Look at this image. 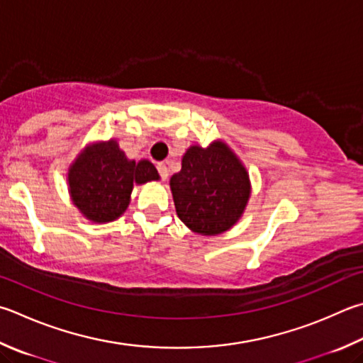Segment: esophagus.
I'll list each match as a JSON object with an SVG mask.
<instances>
[{
  "instance_id": "1",
  "label": "esophagus",
  "mask_w": 363,
  "mask_h": 363,
  "mask_svg": "<svg viewBox=\"0 0 363 363\" xmlns=\"http://www.w3.org/2000/svg\"><path fill=\"white\" fill-rule=\"evenodd\" d=\"M157 169H159V174H160V177L164 181V179H168V174H169V171H168V167L164 163H159L157 164Z\"/></svg>"
}]
</instances>
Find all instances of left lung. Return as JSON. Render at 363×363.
Returning <instances> with one entry per match:
<instances>
[{
  "instance_id": "left-lung-1",
  "label": "left lung",
  "mask_w": 363,
  "mask_h": 363,
  "mask_svg": "<svg viewBox=\"0 0 363 363\" xmlns=\"http://www.w3.org/2000/svg\"><path fill=\"white\" fill-rule=\"evenodd\" d=\"M169 189L177 217L203 236L232 228L250 199L247 169L222 140L208 147L190 146L182 155L181 171L171 176Z\"/></svg>"
}]
</instances>
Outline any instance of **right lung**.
<instances>
[{
  "label": "right lung",
  "instance_id": "right-lung-1",
  "mask_svg": "<svg viewBox=\"0 0 363 363\" xmlns=\"http://www.w3.org/2000/svg\"><path fill=\"white\" fill-rule=\"evenodd\" d=\"M149 160H130L116 140L95 141L76 155L68 168L71 201L85 219L106 223L127 211L133 186L159 181Z\"/></svg>",
  "mask_w": 363,
  "mask_h": 363
}]
</instances>
